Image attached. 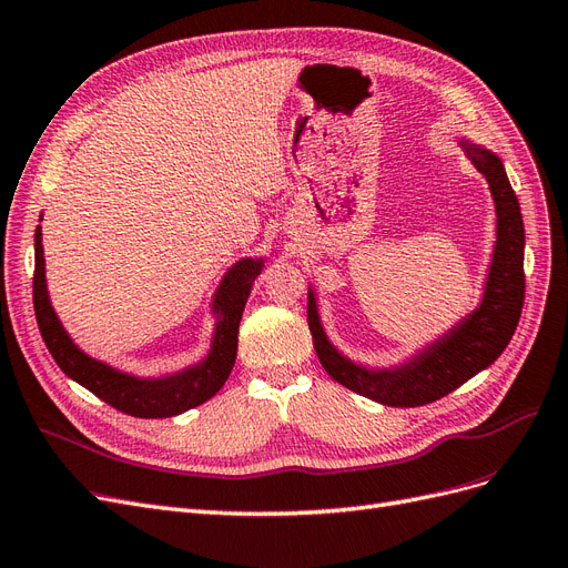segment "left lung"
Instances as JSON below:
<instances>
[{
	"instance_id": "8db88e82",
	"label": "left lung",
	"mask_w": 568,
	"mask_h": 568,
	"mask_svg": "<svg viewBox=\"0 0 568 568\" xmlns=\"http://www.w3.org/2000/svg\"><path fill=\"white\" fill-rule=\"evenodd\" d=\"M465 155L471 160L486 181L496 203V247L484 285L481 304L455 323L446 335L417 352L410 361L396 368L371 371L365 365L342 356L327 339L314 290H308V331L314 337L318 361L335 382L382 406L415 408L432 404L455 392L460 384L496 361L511 335L524 306V219L519 200L509 186L503 162L477 143L460 141Z\"/></svg>"
}]
</instances>
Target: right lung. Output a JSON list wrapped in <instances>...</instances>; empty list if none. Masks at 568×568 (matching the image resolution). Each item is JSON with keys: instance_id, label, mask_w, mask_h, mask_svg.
<instances>
[{"instance_id": "add662e5", "label": "right lung", "mask_w": 568, "mask_h": 568, "mask_svg": "<svg viewBox=\"0 0 568 568\" xmlns=\"http://www.w3.org/2000/svg\"><path fill=\"white\" fill-rule=\"evenodd\" d=\"M264 260L235 262L222 285L214 292L212 311L216 314V327L210 354L189 368L164 377H136L115 371L113 365L87 356L70 339L53 311L44 278V247L42 226L34 231V276H32V304L42 339L59 368L84 389L97 394L108 406H113L134 417H172L205 404L229 379L237 354V325L250 297L254 278L262 273Z\"/></svg>"}]
</instances>
